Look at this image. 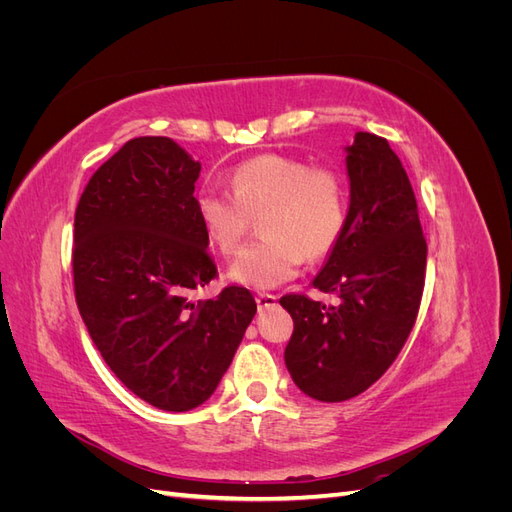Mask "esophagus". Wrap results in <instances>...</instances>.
Here are the masks:
<instances>
[{"instance_id":"34e87169","label":"esophagus","mask_w":512,"mask_h":512,"mask_svg":"<svg viewBox=\"0 0 512 512\" xmlns=\"http://www.w3.org/2000/svg\"><path fill=\"white\" fill-rule=\"evenodd\" d=\"M275 301H277L275 294H269V292H258V294H256V303H258V309L271 307V305H275Z\"/></svg>"}]
</instances>
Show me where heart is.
<instances>
[{"mask_svg":"<svg viewBox=\"0 0 512 512\" xmlns=\"http://www.w3.org/2000/svg\"><path fill=\"white\" fill-rule=\"evenodd\" d=\"M228 185L230 194L203 185L194 196V211L207 241L224 256L239 250L252 218H260L262 237L232 262V282L280 286L297 275L303 256H327L344 235L348 192L335 168L267 153L239 164Z\"/></svg>","mask_w":512,"mask_h":512,"instance_id":"1","label":"heart"}]
</instances>
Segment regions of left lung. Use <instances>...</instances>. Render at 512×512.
<instances>
[{"mask_svg":"<svg viewBox=\"0 0 512 512\" xmlns=\"http://www.w3.org/2000/svg\"><path fill=\"white\" fill-rule=\"evenodd\" d=\"M346 151L348 224L314 280L342 303L324 305L305 294L280 299L294 322L286 367L294 384L318 401L361 395L393 365L425 286L427 241L397 153L369 132H356Z\"/></svg>","mask_w":512,"mask_h":512,"instance_id":"8db88e82","label":"left lung"}]
</instances>
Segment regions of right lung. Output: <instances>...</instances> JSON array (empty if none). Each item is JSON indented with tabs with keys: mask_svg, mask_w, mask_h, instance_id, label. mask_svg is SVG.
Returning <instances> with one entry per match:
<instances>
[{
	"mask_svg": "<svg viewBox=\"0 0 512 512\" xmlns=\"http://www.w3.org/2000/svg\"><path fill=\"white\" fill-rule=\"evenodd\" d=\"M194 162L173 138L138 136L108 158L74 213L76 305L106 365L147 404L188 412L213 395L256 314L218 277L194 211Z\"/></svg>",
	"mask_w": 512,
	"mask_h": 512,
	"instance_id": "add662e5",
	"label": "right lung"
}]
</instances>
